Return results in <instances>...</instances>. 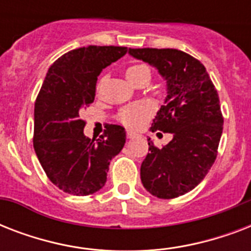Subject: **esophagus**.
<instances>
[{
	"label": "esophagus",
	"instance_id": "1",
	"mask_svg": "<svg viewBox=\"0 0 251 251\" xmlns=\"http://www.w3.org/2000/svg\"><path fill=\"white\" fill-rule=\"evenodd\" d=\"M126 137L129 138V139H133V138L138 137V134L134 133V131H126Z\"/></svg>",
	"mask_w": 251,
	"mask_h": 251
}]
</instances>
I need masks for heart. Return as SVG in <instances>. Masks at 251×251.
I'll list each match as a JSON object with an SVG mask.
<instances>
[{
	"instance_id": "heart-1",
	"label": "heart",
	"mask_w": 251,
	"mask_h": 251,
	"mask_svg": "<svg viewBox=\"0 0 251 251\" xmlns=\"http://www.w3.org/2000/svg\"><path fill=\"white\" fill-rule=\"evenodd\" d=\"M126 75L133 83L141 78H151V72L146 65H133L126 70ZM155 113V108L149 101H138L124 106L118 112V121L130 129H141Z\"/></svg>"
}]
</instances>
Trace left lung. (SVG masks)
Wrapping results in <instances>:
<instances>
[{
    "mask_svg": "<svg viewBox=\"0 0 251 251\" xmlns=\"http://www.w3.org/2000/svg\"><path fill=\"white\" fill-rule=\"evenodd\" d=\"M129 53L167 79L165 104L151 130L173 134L163 147L149 139L142 183L157 198H177L193 190L216 160L224 122L218 91L202 62L182 50L130 48Z\"/></svg>",
    "mask_w": 251,
    "mask_h": 251,
    "instance_id": "1",
    "label": "left lung"
}]
</instances>
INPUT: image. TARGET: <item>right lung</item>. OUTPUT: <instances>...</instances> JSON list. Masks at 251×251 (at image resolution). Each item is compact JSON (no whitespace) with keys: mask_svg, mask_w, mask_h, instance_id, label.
Returning a JSON list of instances; mask_svg holds the SVG:
<instances>
[{"mask_svg":"<svg viewBox=\"0 0 251 251\" xmlns=\"http://www.w3.org/2000/svg\"><path fill=\"white\" fill-rule=\"evenodd\" d=\"M126 47L88 45L73 49L49 68L35 101L33 149L45 175L58 189L90 195L106 181L109 163L122 150L125 129L108 125L98 141L84 137L80 110L94 102L102 69L120 60Z\"/></svg>","mask_w":251,"mask_h":251,"instance_id":"right-lung-1","label":"right lung"}]
</instances>
